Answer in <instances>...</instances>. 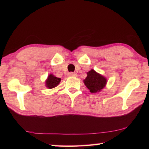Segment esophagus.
I'll use <instances>...</instances> for the list:
<instances>
[{
	"label": "esophagus",
	"instance_id": "1",
	"mask_svg": "<svg viewBox=\"0 0 149 149\" xmlns=\"http://www.w3.org/2000/svg\"><path fill=\"white\" fill-rule=\"evenodd\" d=\"M68 75L70 77H76L77 74H75V73H74V72H70L68 74Z\"/></svg>",
	"mask_w": 149,
	"mask_h": 149
}]
</instances>
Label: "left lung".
<instances>
[{
  "instance_id": "1",
  "label": "left lung",
  "mask_w": 149,
  "mask_h": 149,
  "mask_svg": "<svg viewBox=\"0 0 149 149\" xmlns=\"http://www.w3.org/2000/svg\"><path fill=\"white\" fill-rule=\"evenodd\" d=\"M87 77L84 79V82L91 93H99L107 85V79L106 77L97 73L94 70L92 69L87 72Z\"/></svg>"
}]
</instances>
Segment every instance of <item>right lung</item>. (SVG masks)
<instances>
[{"label":"right lung","instance_id":"add662e5","mask_svg":"<svg viewBox=\"0 0 149 149\" xmlns=\"http://www.w3.org/2000/svg\"><path fill=\"white\" fill-rule=\"evenodd\" d=\"M61 81V79L60 77L54 76L53 74H49L47 79L45 80V86L49 89H53L57 87Z\"/></svg>","mask_w":149,"mask_h":149}]
</instances>
